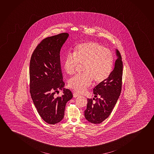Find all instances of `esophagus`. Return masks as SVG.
I'll return each instance as SVG.
<instances>
[{"label":"esophagus","mask_w":154,"mask_h":154,"mask_svg":"<svg viewBox=\"0 0 154 154\" xmlns=\"http://www.w3.org/2000/svg\"><path fill=\"white\" fill-rule=\"evenodd\" d=\"M73 96H74V97H77L79 96V95L77 94V93H76L75 92H74V93H73Z\"/></svg>","instance_id":"34e87169"}]
</instances>
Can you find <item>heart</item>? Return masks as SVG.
Returning <instances> with one entry per match:
<instances>
[{
	"mask_svg": "<svg viewBox=\"0 0 154 154\" xmlns=\"http://www.w3.org/2000/svg\"><path fill=\"white\" fill-rule=\"evenodd\" d=\"M113 54L109 49L94 41L76 45L71 54L65 57L63 68L66 74L72 76L76 73L79 65H84L83 75L70 79L69 86L79 93H83L91 85L92 80L100 84L106 80L113 67Z\"/></svg>",
	"mask_w": 154,
	"mask_h": 154,
	"instance_id": "b5f03b06",
	"label": "heart"
}]
</instances>
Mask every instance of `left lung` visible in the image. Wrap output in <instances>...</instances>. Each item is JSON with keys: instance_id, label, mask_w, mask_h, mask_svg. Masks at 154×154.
Instances as JSON below:
<instances>
[{"instance_id": "8db88e82", "label": "left lung", "mask_w": 154, "mask_h": 154, "mask_svg": "<svg viewBox=\"0 0 154 154\" xmlns=\"http://www.w3.org/2000/svg\"><path fill=\"white\" fill-rule=\"evenodd\" d=\"M117 59L115 61L114 67L109 77L98 84L93 89L94 97L99 98L93 100L87 99V109L84 113L87 121L94 124L102 122L109 116L113 109L122 88L123 63L120 53L116 49Z\"/></svg>"}]
</instances>
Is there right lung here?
Listing matches in <instances>:
<instances>
[{
  "label": "right lung",
  "instance_id": "add662e5",
  "mask_svg": "<svg viewBox=\"0 0 154 154\" xmlns=\"http://www.w3.org/2000/svg\"><path fill=\"white\" fill-rule=\"evenodd\" d=\"M69 36L63 33L45 38L34 50L29 64L30 93L38 113L45 122L54 125L63 120L72 94L64 88L60 65L61 48ZM63 90V95H54Z\"/></svg>",
  "mask_w": 154,
  "mask_h": 154
}]
</instances>
